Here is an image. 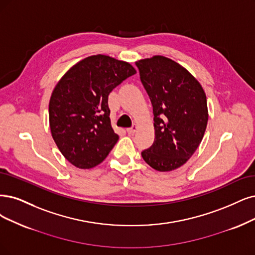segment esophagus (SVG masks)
<instances>
[{
	"instance_id": "esophagus-1",
	"label": "esophagus",
	"mask_w": 255,
	"mask_h": 255,
	"mask_svg": "<svg viewBox=\"0 0 255 255\" xmlns=\"http://www.w3.org/2000/svg\"><path fill=\"white\" fill-rule=\"evenodd\" d=\"M136 129H137V127H136L135 125H133V126H132V127H131V128L127 129V133H128V134H130V135H133V134L135 133V131H136Z\"/></svg>"
}]
</instances>
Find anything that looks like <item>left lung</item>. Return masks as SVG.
<instances>
[{
    "instance_id": "obj_1",
    "label": "left lung",
    "mask_w": 255,
    "mask_h": 255,
    "mask_svg": "<svg viewBox=\"0 0 255 255\" xmlns=\"http://www.w3.org/2000/svg\"><path fill=\"white\" fill-rule=\"evenodd\" d=\"M135 65L154 116V142L142 156L157 171L174 170L203 139L208 122L205 91L189 71L165 56L154 55Z\"/></svg>"
}]
</instances>
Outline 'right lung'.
I'll return each instance as SVG.
<instances>
[{
    "label": "right lung",
    "mask_w": 255,
    "mask_h": 255,
    "mask_svg": "<svg viewBox=\"0 0 255 255\" xmlns=\"http://www.w3.org/2000/svg\"><path fill=\"white\" fill-rule=\"evenodd\" d=\"M135 69L108 55H91L75 64L56 84L49 102L54 142L69 163L96 167L119 140L110 123L109 93Z\"/></svg>",
    "instance_id": "obj_1"
}]
</instances>
